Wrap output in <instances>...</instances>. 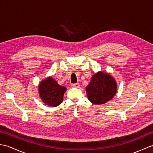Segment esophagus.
Wrapping results in <instances>:
<instances>
[{"instance_id":"esophagus-1","label":"esophagus","mask_w":153,"mask_h":153,"mask_svg":"<svg viewBox=\"0 0 153 153\" xmlns=\"http://www.w3.org/2000/svg\"><path fill=\"white\" fill-rule=\"evenodd\" d=\"M71 86H72L73 87H76V88H78V87H79V83H73V84H71Z\"/></svg>"}]
</instances>
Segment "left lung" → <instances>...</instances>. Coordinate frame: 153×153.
I'll return each instance as SVG.
<instances>
[{"instance_id":"8db88e82","label":"left lung","mask_w":153,"mask_h":153,"mask_svg":"<svg viewBox=\"0 0 153 153\" xmlns=\"http://www.w3.org/2000/svg\"><path fill=\"white\" fill-rule=\"evenodd\" d=\"M117 88L116 81L111 75L100 71L92 76L85 89L91 102L95 105H101L109 101L114 97Z\"/></svg>"}]
</instances>
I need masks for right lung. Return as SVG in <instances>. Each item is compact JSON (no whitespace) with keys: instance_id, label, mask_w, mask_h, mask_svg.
I'll return each instance as SVG.
<instances>
[{"instance_id":"1","label":"right lung","mask_w":153,"mask_h":153,"mask_svg":"<svg viewBox=\"0 0 153 153\" xmlns=\"http://www.w3.org/2000/svg\"><path fill=\"white\" fill-rule=\"evenodd\" d=\"M66 90V87L60 85L51 76L42 80L38 86L40 98L45 104L52 107H56L62 102Z\"/></svg>"}]
</instances>
